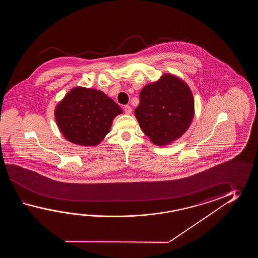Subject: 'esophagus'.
Here are the masks:
<instances>
[{"label": "esophagus", "mask_w": 258, "mask_h": 258, "mask_svg": "<svg viewBox=\"0 0 258 258\" xmlns=\"http://www.w3.org/2000/svg\"><path fill=\"white\" fill-rule=\"evenodd\" d=\"M123 110H124V112L126 113V114H131L132 113V108L129 106V105H126V106H124V108H123Z\"/></svg>", "instance_id": "1"}]
</instances>
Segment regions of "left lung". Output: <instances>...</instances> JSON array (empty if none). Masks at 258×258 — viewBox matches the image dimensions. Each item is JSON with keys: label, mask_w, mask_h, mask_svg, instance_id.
I'll return each mask as SVG.
<instances>
[{"label": "left lung", "mask_w": 258, "mask_h": 258, "mask_svg": "<svg viewBox=\"0 0 258 258\" xmlns=\"http://www.w3.org/2000/svg\"><path fill=\"white\" fill-rule=\"evenodd\" d=\"M140 103L135 110L139 125L155 145H166L182 136L195 113L192 91L172 75L143 88Z\"/></svg>", "instance_id": "8db88e82"}]
</instances>
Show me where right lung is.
Segmentation results:
<instances>
[{"label": "right lung", "mask_w": 258, "mask_h": 258, "mask_svg": "<svg viewBox=\"0 0 258 258\" xmlns=\"http://www.w3.org/2000/svg\"><path fill=\"white\" fill-rule=\"evenodd\" d=\"M119 105L100 90L73 88L55 109V119L63 137L79 146H96L110 132Z\"/></svg>", "instance_id": "1"}]
</instances>
